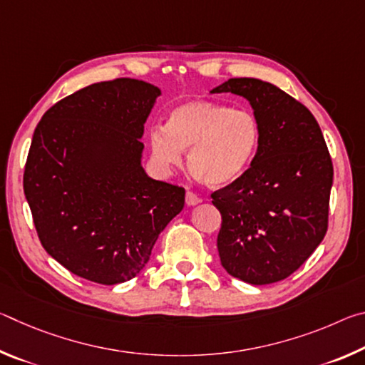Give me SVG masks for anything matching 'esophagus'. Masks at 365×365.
<instances>
[{"instance_id": "obj_1", "label": "esophagus", "mask_w": 365, "mask_h": 365, "mask_svg": "<svg viewBox=\"0 0 365 365\" xmlns=\"http://www.w3.org/2000/svg\"><path fill=\"white\" fill-rule=\"evenodd\" d=\"M185 201H187L188 206H196L197 202H201V197L197 196L193 191H187V195H185Z\"/></svg>"}]
</instances>
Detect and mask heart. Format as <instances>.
<instances>
[{"label":"heart","instance_id":"b5f03b06","mask_svg":"<svg viewBox=\"0 0 365 365\" xmlns=\"http://www.w3.org/2000/svg\"><path fill=\"white\" fill-rule=\"evenodd\" d=\"M261 143L257 117L246 109L193 100L175 106L164 125L150 130L154 163L169 169L188 150V168L209 187L238 180L255 159Z\"/></svg>","mask_w":365,"mask_h":365}]
</instances>
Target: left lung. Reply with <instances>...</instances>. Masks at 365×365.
<instances>
[{
    "instance_id": "left-lung-1",
    "label": "left lung",
    "mask_w": 365,
    "mask_h": 365,
    "mask_svg": "<svg viewBox=\"0 0 365 365\" xmlns=\"http://www.w3.org/2000/svg\"><path fill=\"white\" fill-rule=\"evenodd\" d=\"M211 93L246 98L261 127L250 169L211 195L220 264L251 285L280 282L327 233L333 165L322 130L304 104L259 78H230Z\"/></svg>"
}]
</instances>
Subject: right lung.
Wrapping results in <instances>:
<instances>
[{"instance_id":"add662e5","label":"right lung","mask_w":365,"mask_h":365,"mask_svg":"<svg viewBox=\"0 0 365 365\" xmlns=\"http://www.w3.org/2000/svg\"><path fill=\"white\" fill-rule=\"evenodd\" d=\"M158 96V86L137 78L93 83L49 108L35 128L24 193L43 248L82 279H133L183 209L185 190L141 165Z\"/></svg>"}]
</instances>
